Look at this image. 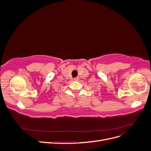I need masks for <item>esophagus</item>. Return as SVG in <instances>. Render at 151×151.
Instances as JSON below:
<instances>
[{"label":"esophagus","mask_w":151,"mask_h":151,"mask_svg":"<svg viewBox=\"0 0 151 151\" xmlns=\"http://www.w3.org/2000/svg\"><path fill=\"white\" fill-rule=\"evenodd\" d=\"M79 77H76V78H74V81H79Z\"/></svg>","instance_id":"obj_1"}]
</instances>
